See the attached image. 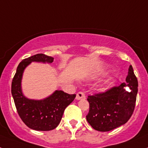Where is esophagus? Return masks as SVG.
Returning a JSON list of instances; mask_svg holds the SVG:
<instances>
[{"label": "esophagus", "mask_w": 148, "mask_h": 148, "mask_svg": "<svg viewBox=\"0 0 148 148\" xmlns=\"http://www.w3.org/2000/svg\"><path fill=\"white\" fill-rule=\"evenodd\" d=\"M82 99H85V94L83 92H78L76 94V99L77 100H80Z\"/></svg>", "instance_id": "34e87169"}]
</instances>
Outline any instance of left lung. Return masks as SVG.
<instances>
[{"label": "left lung", "mask_w": 148, "mask_h": 148, "mask_svg": "<svg viewBox=\"0 0 148 148\" xmlns=\"http://www.w3.org/2000/svg\"><path fill=\"white\" fill-rule=\"evenodd\" d=\"M128 86V90L126 87ZM138 92V80L130 65L126 82L107 90L89 95V113L86 118L93 129L110 131L130 119L133 114Z\"/></svg>", "instance_id": "8db88e82"}]
</instances>
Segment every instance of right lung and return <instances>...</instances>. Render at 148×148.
Wrapping results in <instances>:
<instances>
[{
    "label": "right lung",
    "mask_w": 148,
    "mask_h": 148,
    "mask_svg": "<svg viewBox=\"0 0 148 148\" xmlns=\"http://www.w3.org/2000/svg\"><path fill=\"white\" fill-rule=\"evenodd\" d=\"M53 61L54 58L41 53L25 58L18 64L12 82V95L18 115L32 130L49 131L55 129L59 125L65 108L75 98V94L70 95L62 90H56L42 100L29 99L23 95L21 79L25 68L33 61L52 63Z\"/></svg>",
    "instance_id": "right-lung-1"
}]
</instances>
